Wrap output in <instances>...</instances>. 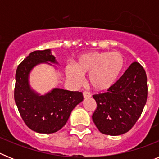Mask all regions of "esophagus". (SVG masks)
I'll use <instances>...</instances> for the list:
<instances>
[{"label":"esophagus","mask_w":159,"mask_h":159,"mask_svg":"<svg viewBox=\"0 0 159 159\" xmlns=\"http://www.w3.org/2000/svg\"><path fill=\"white\" fill-rule=\"evenodd\" d=\"M83 95H84V99H86V98H88V97L91 96V94L88 92H83Z\"/></svg>","instance_id":"esophagus-1"}]
</instances>
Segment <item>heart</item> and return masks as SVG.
<instances>
[{
  "mask_svg": "<svg viewBox=\"0 0 159 159\" xmlns=\"http://www.w3.org/2000/svg\"><path fill=\"white\" fill-rule=\"evenodd\" d=\"M124 67V57L119 52H90L81 54L75 66H67L66 74L75 84H80L82 75H89L92 88L105 92L117 83Z\"/></svg>",
  "mask_w": 159,
  "mask_h": 159,
  "instance_id": "b5f03b06",
  "label": "heart"
}]
</instances>
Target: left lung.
<instances>
[{
    "instance_id": "1",
    "label": "left lung",
    "mask_w": 159,
    "mask_h": 159,
    "mask_svg": "<svg viewBox=\"0 0 159 159\" xmlns=\"http://www.w3.org/2000/svg\"><path fill=\"white\" fill-rule=\"evenodd\" d=\"M97 107L92 120L104 134L127 133L141 116L147 99V74L134 62L106 93L93 95Z\"/></svg>"
}]
</instances>
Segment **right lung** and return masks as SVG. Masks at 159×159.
<instances>
[{"instance_id":"right-lung-1","label":"right lung","mask_w":159,"mask_h":159,"mask_svg":"<svg viewBox=\"0 0 159 159\" xmlns=\"http://www.w3.org/2000/svg\"><path fill=\"white\" fill-rule=\"evenodd\" d=\"M41 64H59L51 49L31 52L16 71L14 99L20 116L31 130L40 134H52L66 124L71 111L84 99L82 92L55 88L44 95L32 89L31 71Z\"/></svg>"}]
</instances>
